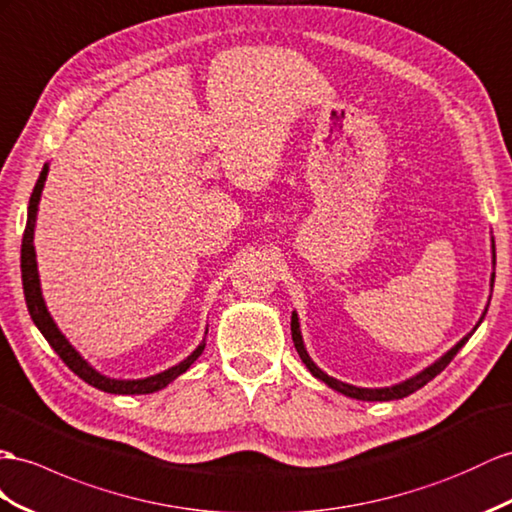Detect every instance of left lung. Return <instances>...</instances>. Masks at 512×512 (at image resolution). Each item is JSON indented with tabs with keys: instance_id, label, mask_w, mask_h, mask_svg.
<instances>
[{
	"instance_id": "8db88e82",
	"label": "left lung",
	"mask_w": 512,
	"mask_h": 512,
	"mask_svg": "<svg viewBox=\"0 0 512 512\" xmlns=\"http://www.w3.org/2000/svg\"><path fill=\"white\" fill-rule=\"evenodd\" d=\"M493 251H495V244H493ZM493 281H495V274L491 277V290H493ZM487 309H489V307H487ZM484 313H487V311H484ZM484 313H482V318H484ZM482 318H480V322H482ZM480 322H478V324H480ZM478 324H476V326H478ZM474 331H476V329H474ZM474 331H471V333H474ZM471 333H469L467 337H463L461 342H458L452 350L445 352V355H443L439 361L432 363L430 368H426L424 372H419L417 376L409 378V381H404V383H400V385H393V387H383V389H368V387H355V385L342 383V381H337V378H333V376H329V374H324V372L318 368V365L309 359L307 350H305V344H303V335H300V329H298V316H296V313H292V339H294V346H296V350H298L300 359H303V363L309 368V372H311L313 376H316V378H320V381H324L331 389H335V391H339V393H344V396L357 398V400H368V402H387V400H400V398L411 396V393H415L419 387H424L426 383H430L432 378H435L437 374H441V372L445 370V365H448V363L456 357V352L467 344V339L471 337Z\"/></svg>"
}]
</instances>
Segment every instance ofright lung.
I'll return each mask as SVG.
<instances>
[{
	"label": "right lung",
	"mask_w": 512,
	"mask_h": 512,
	"mask_svg": "<svg viewBox=\"0 0 512 512\" xmlns=\"http://www.w3.org/2000/svg\"><path fill=\"white\" fill-rule=\"evenodd\" d=\"M47 170L49 166L45 164L41 170V177H38L36 186L32 190L30 196V205H28V225H25L23 231V242H21V279H23V294H25V303H28V311L34 320V324L38 326V331L43 333V337L49 342V346L58 352V357L67 363V368L71 372H75L77 376L86 381L88 385H93L101 391H108V393H121V396H136V393H153L157 389L166 387L170 381H175L179 374L186 372L190 365L201 357V352L205 348V342L196 348L188 359H183L175 368H168L160 374L149 376V378H140V381H116V378H108L99 374L95 368H90V365L80 357V352H77L69 342L67 337H64L56 322L51 320L49 311L45 307V300L41 294V281H38V270H36V253H34V225H36V212H38V201H41V192L45 186V179H47Z\"/></svg>",
	"instance_id": "right-lung-1"
}]
</instances>
